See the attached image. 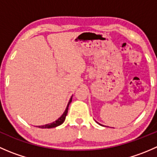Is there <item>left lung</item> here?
Listing matches in <instances>:
<instances>
[{
    "instance_id": "1",
    "label": "left lung",
    "mask_w": 157,
    "mask_h": 157,
    "mask_svg": "<svg viewBox=\"0 0 157 157\" xmlns=\"http://www.w3.org/2000/svg\"><path fill=\"white\" fill-rule=\"evenodd\" d=\"M96 122H97V121H96ZM98 123V122H97ZM98 124H99V123H98ZM100 125H102V124H100ZM102 126H103V125H102Z\"/></svg>"
}]
</instances>
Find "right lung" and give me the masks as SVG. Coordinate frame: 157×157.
I'll return each instance as SVG.
<instances>
[{
	"instance_id": "obj_1",
	"label": "right lung",
	"mask_w": 157,
	"mask_h": 157,
	"mask_svg": "<svg viewBox=\"0 0 157 157\" xmlns=\"http://www.w3.org/2000/svg\"><path fill=\"white\" fill-rule=\"evenodd\" d=\"M72 96H71V98L70 99V101H69L68 104H67V108H66L65 111H64V112L63 113V115H61L59 118H58V120H56V121H54V122L50 123V124H45V125H42V126H38V128H55V127H57V126H59V125H61V124H63V122H64V120H65L66 115H67V111H68V107H69L70 103H71V101H72Z\"/></svg>"
}]
</instances>
